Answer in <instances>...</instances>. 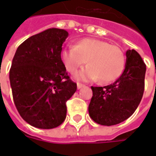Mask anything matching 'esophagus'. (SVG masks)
<instances>
[{
	"instance_id": "obj_1",
	"label": "esophagus",
	"mask_w": 156,
	"mask_h": 156,
	"mask_svg": "<svg viewBox=\"0 0 156 156\" xmlns=\"http://www.w3.org/2000/svg\"><path fill=\"white\" fill-rule=\"evenodd\" d=\"M84 86H85L84 84H82V83H78V84H77V87H78V89H80V88H83Z\"/></svg>"
}]
</instances>
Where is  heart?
I'll list each match as a JSON object with an SVG mask.
<instances>
[{
    "instance_id": "obj_1",
    "label": "heart",
    "mask_w": 156,
    "mask_h": 156,
    "mask_svg": "<svg viewBox=\"0 0 156 156\" xmlns=\"http://www.w3.org/2000/svg\"><path fill=\"white\" fill-rule=\"evenodd\" d=\"M61 59L71 73L87 60L88 66L77 72L74 78L79 81L98 78L104 83L117 79L124 71L125 64L124 53L118 46L95 38H83L77 41L75 46L65 47L61 51Z\"/></svg>"
}]
</instances>
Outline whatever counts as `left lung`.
I'll use <instances>...</instances> for the list:
<instances>
[{
  "instance_id": "8db88e82",
  "label": "left lung",
  "mask_w": 156,
  "mask_h": 156,
  "mask_svg": "<svg viewBox=\"0 0 156 156\" xmlns=\"http://www.w3.org/2000/svg\"><path fill=\"white\" fill-rule=\"evenodd\" d=\"M123 73L105 87H91L93 97L88 105L89 116L97 124L115 125L129 118L143 97L146 65L135 50L126 51Z\"/></svg>"
}]
</instances>
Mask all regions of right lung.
I'll list each match as a JSON object with an SVG mask.
<instances>
[{"mask_svg": "<svg viewBox=\"0 0 156 156\" xmlns=\"http://www.w3.org/2000/svg\"><path fill=\"white\" fill-rule=\"evenodd\" d=\"M68 36L63 29H48L23 41L12 59L9 78L16 109L38 129L59 126L66 118V102L77 90L61 59Z\"/></svg>", "mask_w": 156, "mask_h": 156, "instance_id": "right-lung-1", "label": "right lung"}]
</instances>
